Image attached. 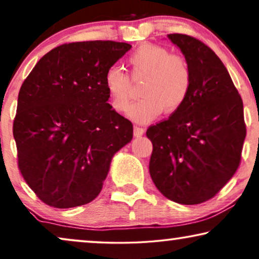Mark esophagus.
I'll use <instances>...</instances> for the list:
<instances>
[{
    "label": "esophagus",
    "instance_id": "esophagus-1",
    "mask_svg": "<svg viewBox=\"0 0 259 259\" xmlns=\"http://www.w3.org/2000/svg\"><path fill=\"white\" fill-rule=\"evenodd\" d=\"M144 133H145V128H143V127H139V126L134 127V136L136 137H141Z\"/></svg>",
    "mask_w": 259,
    "mask_h": 259
}]
</instances>
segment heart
Listing matches in <instances>:
<instances>
[{
	"mask_svg": "<svg viewBox=\"0 0 259 259\" xmlns=\"http://www.w3.org/2000/svg\"><path fill=\"white\" fill-rule=\"evenodd\" d=\"M134 73L147 74L141 88L144 95L128 109L130 119L147 123L158 118L162 111L173 114L184 105L192 84V74L183 58L171 55L164 47L144 45L128 58ZM104 86L112 107L125 112L131 100L130 77L121 67L113 65L105 72Z\"/></svg>",
	"mask_w": 259,
	"mask_h": 259,
	"instance_id": "b5f03b06",
	"label": "heart"
}]
</instances>
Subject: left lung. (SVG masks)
<instances>
[{
    "label": "left lung",
    "mask_w": 259,
    "mask_h": 259,
    "mask_svg": "<svg viewBox=\"0 0 259 259\" xmlns=\"http://www.w3.org/2000/svg\"><path fill=\"white\" fill-rule=\"evenodd\" d=\"M191 69L186 101L167 120L151 126L150 175L157 189L183 205L214 197L238 168L246 136L243 101L215 53L184 34H169Z\"/></svg>",
    "instance_id": "obj_1"
}]
</instances>
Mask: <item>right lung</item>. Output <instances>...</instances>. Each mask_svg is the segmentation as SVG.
<instances>
[{
	"mask_svg": "<svg viewBox=\"0 0 259 259\" xmlns=\"http://www.w3.org/2000/svg\"><path fill=\"white\" fill-rule=\"evenodd\" d=\"M132 46L86 41L42 56L21 86L13 134L26 183L49 206L75 207L98 197L113 155L133 125L112 109L105 72Z\"/></svg>",
	"mask_w": 259,
	"mask_h": 259,
	"instance_id": "add662e5",
	"label": "right lung"
}]
</instances>
